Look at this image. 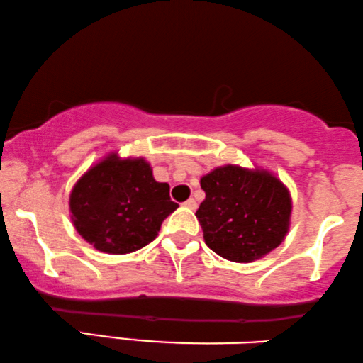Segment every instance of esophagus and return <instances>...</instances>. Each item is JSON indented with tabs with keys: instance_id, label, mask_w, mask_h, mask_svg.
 <instances>
[{
	"instance_id": "1",
	"label": "esophagus",
	"mask_w": 363,
	"mask_h": 363,
	"mask_svg": "<svg viewBox=\"0 0 363 363\" xmlns=\"http://www.w3.org/2000/svg\"><path fill=\"white\" fill-rule=\"evenodd\" d=\"M183 206H185L186 208H190V211H195V208H197V202H195V199H189L185 203H183Z\"/></svg>"
}]
</instances>
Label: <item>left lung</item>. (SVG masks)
Masks as SVG:
<instances>
[{
  "instance_id": "8db88e82",
  "label": "left lung",
  "mask_w": 363,
  "mask_h": 363,
  "mask_svg": "<svg viewBox=\"0 0 363 363\" xmlns=\"http://www.w3.org/2000/svg\"><path fill=\"white\" fill-rule=\"evenodd\" d=\"M206 200L195 212L206 245L219 257L248 263L275 250L289 231L292 202L267 172L223 166L200 180Z\"/></svg>"
}]
</instances>
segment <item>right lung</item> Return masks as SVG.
I'll return each instance as SVG.
<instances>
[{
    "label": "right lung",
    "instance_id": "right-lung-1",
    "mask_svg": "<svg viewBox=\"0 0 363 363\" xmlns=\"http://www.w3.org/2000/svg\"><path fill=\"white\" fill-rule=\"evenodd\" d=\"M69 207L76 231L89 245L104 253L125 255L155 240L178 203L169 199L168 183H157L143 157L112 155L81 177Z\"/></svg>",
    "mask_w": 363,
    "mask_h": 363
}]
</instances>
